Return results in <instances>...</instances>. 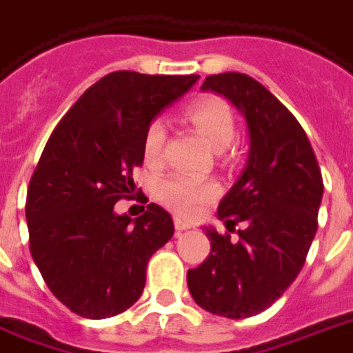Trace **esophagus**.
Segmentation results:
<instances>
[{
	"label": "esophagus",
	"mask_w": 353,
	"mask_h": 353,
	"mask_svg": "<svg viewBox=\"0 0 353 353\" xmlns=\"http://www.w3.org/2000/svg\"><path fill=\"white\" fill-rule=\"evenodd\" d=\"M174 224H176L177 232H185V230L190 228V224L185 223L183 219H179V216H176V221H174Z\"/></svg>",
	"instance_id": "34e87169"
}]
</instances>
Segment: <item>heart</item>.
Instances as JSON below:
<instances>
[{"instance_id": "obj_1", "label": "heart", "mask_w": 353, "mask_h": 353, "mask_svg": "<svg viewBox=\"0 0 353 353\" xmlns=\"http://www.w3.org/2000/svg\"><path fill=\"white\" fill-rule=\"evenodd\" d=\"M185 117L202 134L211 148L223 151L236 137V119L232 108L221 97H202L190 103ZM166 125L163 119H153L143 132V159L151 166L163 163L166 145ZM159 200L176 215L190 219L196 216L205 203L219 196V185L211 179L174 174L163 179L157 187Z\"/></svg>"}]
</instances>
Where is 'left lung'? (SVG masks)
<instances>
[{"label": "left lung", "mask_w": 353, "mask_h": 353, "mask_svg": "<svg viewBox=\"0 0 353 353\" xmlns=\"http://www.w3.org/2000/svg\"><path fill=\"white\" fill-rule=\"evenodd\" d=\"M202 90L241 112L250 145L241 176L219 203L228 232L205 228L211 252L189 270L187 284L203 310L239 320L271 307L299 275L318 230L322 172L299 121L254 78L211 74Z\"/></svg>", "instance_id": "8db88e82"}]
</instances>
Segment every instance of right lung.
Masks as SVG:
<instances>
[{
    "mask_svg": "<svg viewBox=\"0 0 353 353\" xmlns=\"http://www.w3.org/2000/svg\"><path fill=\"white\" fill-rule=\"evenodd\" d=\"M198 78L110 72L72 104L44 145L26 200L30 250L46 286L74 314L103 320L132 307L150 258L174 236L161 205L150 203L134 221L114 205L134 196L145 127Z\"/></svg>",
    "mask_w": 353,
    "mask_h": 353,
    "instance_id": "1",
    "label": "right lung"
}]
</instances>
